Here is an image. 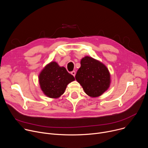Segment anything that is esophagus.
I'll return each instance as SVG.
<instances>
[{
    "mask_svg": "<svg viewBox=\"0 0 148 148\" xmlns=\"http://www.w3.org/2000/svg\"><path fill=\"white\" fill-rule=\"evenodd\" d=\"M71 74L74 77H75V71H73L71 72Z\"/></svg>",
    "mask_w": 148,
    "mask_h": 148,
    "instance_id": "34e87169",
    "label": "esophagus"
}]
</instances>
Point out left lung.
Segmentation results:
<instances>
[{
	"mask_svg": "<svg viewBox=\"0 0 148 148\" xmlns=\"http://www.w3.org/2000/svg\"><path fill=\"white\" fill-rule=\"evenodd\" d=\"M75 79L84 92L91 97L101 96L110 87L111 75L102 62L89 56L82 58Z\"/></svg>",
	"mask_w": 148,
	"mask_h": 148,
	"instance_id": "8db88e82",
	"label": "left lung"
}]
</instances>
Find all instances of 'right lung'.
<instances>
[{
    "instance_id": "obj_1",
    "label": "right lung",
    "mask_w": 148,
    "mask_h": 148,
    "mask_svg": "<svg viewBox=\"0 0 148 148\" xmlns=\"http://www.w3.org/2000/svg\"><path fill=\"white\" fill-rule=\"evenodd\" d=\"M75 80L64 67L56 61L47 64L38 75L40 87L44 94L51 98H58L64 93L68 84Z\"/></svg>"
}]
</instances>
